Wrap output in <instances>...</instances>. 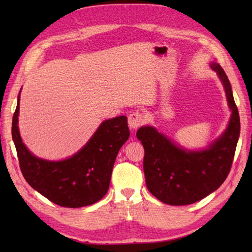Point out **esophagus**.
<instances>
[{
  "label": "esophagus",
  "instance_id": "obj_1",
  "mask_svg": "<svg viewBox=\"0 0 252 252\" xmlns=\"http://www.w3.org/2000/svg\"><path fill=\"white\" fill-rule=\"evenodd\" d=\"M127 121H129V126L131 129H137L138 126H141L145 122V119H144V116L141 112L135 111L131 112L129 117H127Z\"/></svg>",
  "mask_w": 252,
  "mask_h": 252
}]
</instances>
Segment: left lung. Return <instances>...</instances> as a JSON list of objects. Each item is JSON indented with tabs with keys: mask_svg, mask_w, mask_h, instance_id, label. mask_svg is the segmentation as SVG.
Here are the masks:
<instances>
[{
	"mask_svg": "<svg viewBox=\"0 0 252 252\" xmlns=\"http://www.w3.org/2000/svg\"><path fill=\"white\" fill-rule=\"evenodd\" d=\"M211 67L225 90L232 117L223 135L210 147L189 152L176 146L153 126H142L136 133L145 151L143 168L148 190L167 205H190L220 187L231 171L236 151L240 121L232 87L219 63Z\"/></svg>",
	"mask_w": 252,
	"mask_h": 252,
	"instance_id": "1",
	"label": "left lung"
}]
</instances>
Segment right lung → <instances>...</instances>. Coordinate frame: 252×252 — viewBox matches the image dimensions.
<instances>
[{"mask_svg":"<svg viewBox=\"0 0 252 252\" xmlns=\"http://www.w3.org/2000/svg\"><path fill=\"white\" fill-rule=\"evenodd\" d=\"M19 97L13 116L12 136L20 171L28 184L52 202L66 208L90 206L109 189L118 152L130 136L126 116L104 121L81 151L63 161L33 156L18 130Z\"/></svg>","mask_w":252,"mask_h":252,"instance_id":"add662e5","label":"right lung"}]
</instances>
